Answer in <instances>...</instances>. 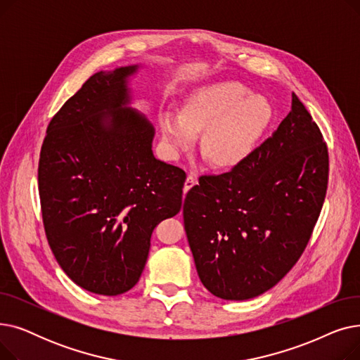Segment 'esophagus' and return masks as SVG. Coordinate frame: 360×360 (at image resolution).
<instances>
[{"label": "esophagus", "mask_w": 360, "mask_h": 360, "mask_svg": "<svg viewBox=\"0 0 360 360\" xmlns=\"http://www.w3.org/2000/svg\"><path fill=\"white\" fill-rule=\"evenodd\" d=\"M197 184V178L194 176V175H188L186 176V179H185V185H184V191L186 193V191H190L191 190V188Z\"/></svg>", "instance_id": "esophagus-1"}]
</instances>
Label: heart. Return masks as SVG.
I'll list each match as a JSON object with an SVG mask.
<instances>
[{
    "instance_id": "obj_1",
    "label": "heart",
    "mask_w": 360,
    "mask_h": 360,
    "mask_svg": "<svg viewBox=\"0 0 360 360\" xmlns=\"http://www.w3.org/2000/svg\"><path fill=\"white\" fill-rule=\"evenodd\" d=\"M271 120L270 103L235 82L214 83L185 101L179 117L165 112L160 129L169 155L178 158L201 134V155L216 167L247 158Z\"/></svg>"
}]
</instances>
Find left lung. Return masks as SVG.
<instances>
[{
  "label": "left lung",
  "mask_w": 360,
  "mask_h": 360,
  "mask_svg": "<svg viewBox=\"0 0 360 360\" xmlns=\"http://www.w3.org/2000/svg\"><path fill=\"white\" fill-rule=\"evenodd\" d=\"M328 150L305 105L231 172L204 175L184 201L188 243L204 288L247 300L285 277L305 251L323 209Z\"/></svg>",
  "instance_id": "1"
}]
</instances>
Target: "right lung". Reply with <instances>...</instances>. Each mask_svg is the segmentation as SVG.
<instances>
[{
    "mask_svg": "<svg viewBox=\"0 0 360 360\" xmlns=\"http://www.w3.org/2000/svg\"><path fill=\"white\" fill-rule=\"evenodd\" d=\"M140 65L99 71L51 120L37 181L48 243L64 273L103 296L139 281L156 226L179 213L185 172L155 158V128L129 108Z\"/></svg>",
    "mask_w": 360,
    "mask_h": 360,
    "instance_id": "obj_1",
    "label": "right lung"
}]
</instances>
